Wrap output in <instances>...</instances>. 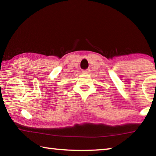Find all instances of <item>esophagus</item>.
<instances>
[{
    "mask_svg": "<svg viewBox=\"0 0 156 156\" xmlns=\"http://www.w3.org/2000/svg\"><path fill=\"white\" fill-rule=\"evenodd\" d=\"M89 72H90V70L89 69H85V70L83 71V73H89Z\"/></svg>",
    "mask_w": 156,
    "mask_h": 156,
    "instance_id": "esophagus-1",
    "label": "esophagus"
}]
</instances>
